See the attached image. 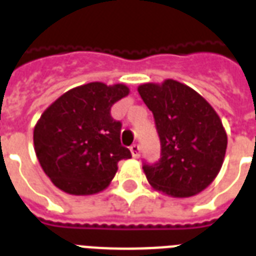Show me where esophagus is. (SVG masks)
<instances>
[{
    "mask_svg": "<svg viewBox=\"0 0 256 256\" xmlns=\"http://www.w3.org/2000/svg\"><path fill=\"white\" fill-rule=\"evenodd\" d=\"M130 152H132V158H140V148L138 144H132V148H130Z\"/></svg>",
    "mask_w": 256,
    "mask_h": 256,
    "instance_id": "esophagus-1",
    "label": "esophagus"
}]
</instances>
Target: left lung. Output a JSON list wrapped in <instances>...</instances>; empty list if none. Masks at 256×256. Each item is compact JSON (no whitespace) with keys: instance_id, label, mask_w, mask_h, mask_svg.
Masks as SVG:
<instances>
[{"instance_id":"1","label":"left lung","mask_w":256,"mask_h":256,"mask_svg":"<svg viewBox=\"0 0 256 256\" xmlns=\"http://www.w3.org/2000/svg\"><path fill=\"white\" fill-rule=\"evenodd\" d=\"M138 92L154 116L160 158L144 164L154 190L172 198L203 191L220 171L227 134L212 106L194 88L174 80L144 84Z\"/></svg>"}]
</instances>
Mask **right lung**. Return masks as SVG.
Segmentation results:
<instances>
[{
	"instance_id": "add662e5",
	"label": "right lung",
	"mask_w": 256,
	"mask_h": 256,
	"mask_svg": "<svg viewBox=\"0 0 256 256\" xmlns=\"http://www.w3.org/2000/svg\"><path fill=\"white\" fill-rule=\"evenodd\" d=\"M124 84L90 82L56 100L34 126V152L42 170L60 190L92 195L104 190L120 160L132 152L120 144L122 124L110 116L128 96Z\"/></svg>"
}]
</instances>
